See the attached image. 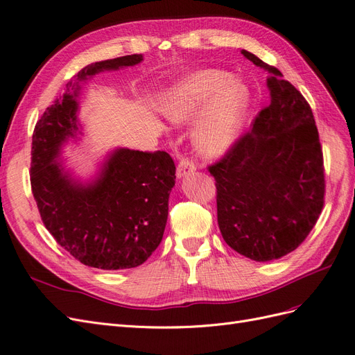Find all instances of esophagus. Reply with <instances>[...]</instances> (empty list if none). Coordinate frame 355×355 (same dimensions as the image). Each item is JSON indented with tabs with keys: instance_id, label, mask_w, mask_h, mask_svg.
I'll list each match as a JSON object with an SVG mask.
<instances>
[{
	"instance_id": "esophagus-1",
	"label": "esophagus",
	"mask_w": 355,
	"mask_h": 355,
	"mask_svg": "<svg viewBox=\"0 0 355 355\" xmlns=\"http://www.w3.org/2000/svg\"><path fill=\"white\" fill-rule=\"evenodd\" d=\"M193 171H196V165H194V162L187 157H182L177 166V177L182 178L189 175L190 173H193Z\"/></svg>"
}]
</instances>
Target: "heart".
Listing matches in <instances>:
<instances>
[{
	"label": "heart",
	"mask_w": 355,
	"mask_h": 355,
	"mask_svg": "<svg viewBox=\"0 0 355 355\" xmlns=\"http://www.w3.org/2000/svg\"><path fill=\"white\" fill-rule=\"evenodd\" d=\"M249 88L223 71L207 69L180 79L162 103L165 116L173 122L196 118L193 143L203 156H221L237 140L249 109Z\"/></svg>",
	"instance_id": "heart-1"
}]
</instances>
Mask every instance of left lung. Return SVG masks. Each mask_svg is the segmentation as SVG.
I'll return each instance as SVG.
<instances>
[{"instance_id":"1","label":"left lung","mask_w":355,"mask_h":355,"mask_svg":"<svg viewBox=\"0 0 355 355\" xmlns=\"http://www.w3.org/2000/svg\"><path fill=\"white\" fill-rule=\"evenodd\" d=\"M242 54L267 71L271 101L252 128L208 169L225 243L254 261L279 259L298 248L324 205L322 144L313 110L277 67Z\"/></svg>"}]
</instances>
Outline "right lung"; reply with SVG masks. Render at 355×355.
Here are the masks:
<instances>
[{
  "instance_id": "1",
  "label": "right lung",
  "mask_w": 355,
  "mask_h": 355,
  "mask_svg": "<svg viewBox=\"0 0 355 355\" xmlns=\"http://www.w3.org/2000/svg\"><path fill=\"white\" fill-rule=\"evenodd\" d=\"M141 54L96 62L79 71L35 125L31 186L45 228L84 266L125 270L141 266L164 237L175 164L166 152L116 148L97 177L83 184L57 159L78 139L81 83L105 71L139 64Z\"/></svg>"
}]
</instances>
